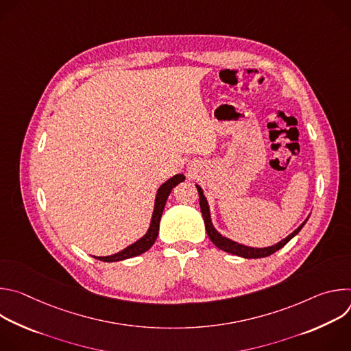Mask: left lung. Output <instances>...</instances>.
Instances as JSON below:
<instances>
[{
    "label": "left lung",
    "instance_id": "left-lung-1",
    "mask_svg": "<svg viewBox=\"0 0 351 351\" xmlns=\"http://www.w3.org/2000/svg\"><path fill=\"white\" fill-rule=\"evenodd\" d=\"M197 190H198V195H199V208H202V214H203V218H204V223H206V229H207V233H208V237L211 239V241L221 250H223V252L226 253H230V254H234V256H239V257H243V258H263V257H268L271 254H274L275 252H278L279 248H282L287 241H290L300 230H302V228L306 225L302 223L300 225V228H297L291 234H289L286 239H283L282 241H279L278 244L272 245V247H265V248H253V247H245V245H241L239 243H234L226 237H222L213 226L211 223V219H210V210H208V204H207V199L206 197L203 195V190L202 187L197 186Z\"/></svg>",
    "mask_w": 351,
    "mask_h": 351
}]
</instances>
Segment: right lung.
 <instances>
[{
	"label": "right lung",
	"mask_w": 351,
	"mask_h": 351,
	"mask_svg": "<svg viewBox=\"0 0 351 351\" xmlns=\"http://www.w3.org/2000/svg\"><path fill=\"white\" fill-rule=\"evenodd\" d=\"M183 180H184V175H182V173L180 175H175L173 178L167 180L160 187V190L157 193V198H156V208H154L152 225H149V229H148V232L145 233L144 237H141L138 241H136L132 245H129L125 250H122L121 253H117V254L110 256V257H94V258H97L99 261H106V263H114V261H122V260H126V258H132V257L140 256L144 252H147V250L152 247L156 243V240H157L158 230H160V221H161V215H162L164 207L167 204L168 195L171 194L172 189L175 186H178Z\"/></svg>",
	"instance_id": "add662e5"
}]
</instances>
